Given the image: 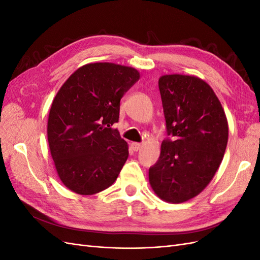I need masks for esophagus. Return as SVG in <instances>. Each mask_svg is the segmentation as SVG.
I'll return each instance as SVG.
<instances>
[{
  "instance_id": "34e87169",
  "label": "esophagus",
  "mask_w": 260,
  "mask_h": 260,
  "mask_svg": "<svg viewBox=\"0 0 260 260\" xmlns=\"http://www.w3.org/2000/svg\"><path fill=\"white\" fill-rule=\"evenodd\" d=\"M131 148L133 149V151H135V152H137V151H139V149L140 148H142V144H141V143H137V142H132L131 144Z\"/></svg>"
}]
</instances>
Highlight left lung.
Returning <instances> with one entry per match:
<instances>
[{
    "label": "left lung",
    "mask_w": 260,
    "mask_h": 260,
    "mask_svg": "<svg viewBox=\"0 0 260 260\" xmlns=\"http://www.w3.org/2000/svg\"><path fill=\"white\" fill-rule=\"evenodd\" d=\"M166 128L160 156L148 170L149 184L165 202L195 198L214 178L229 136L228 120L215 92L201 78L165 75L158 80Z\"/></svg>",
    "instance_id": "left-lung-1"
}]
</instances>
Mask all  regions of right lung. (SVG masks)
<instances>
[{
    "label": "right lung",
    "instance_id": "1",
    "mask_svg": "<svg viewBox=\"0 0 260 260\" xmlns=\"http://www.w3.org/2000/svg\"><path fill=\"white\" fill-rule=\"evenodd\" d=\"M139 79L132 67L92 62L78 68L58 90L48 141L57 175L70 191L92 195L116 181L129 151L113 124L123 94Z\"/></svg>",
    "mask_w": 260,
    "mask_h": 260
}]
</instances>
